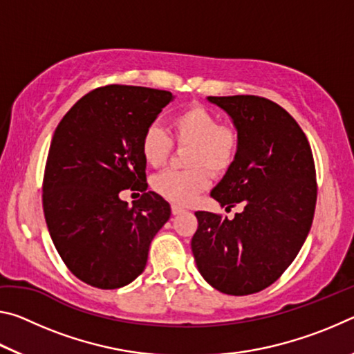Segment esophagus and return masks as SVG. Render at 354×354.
Masks as SVG:
<instances>
[{"label": "esophagus", "instance_id": "1", "mask_svg": "<svg viewBox=\"0 0 354 354\" xmlns=\"http://www.w3.org/2000/svg\"><path fill=\"white\" fill-rule=\"evenodd\" d=\"M181 212H184V209H183L181 206L171 205V214H173V215H178V214H181Z\"/></svg>", "mask_w": 354, "mask_h": 354}]
</instances>
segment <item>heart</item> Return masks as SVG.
Returning <instances> with one entry per match:
<instances>
[{"label": "heart", "mask_w": 354, "mask_h": 354, "mask_svg": "<svg viewBox=\"0 0 354 354\" xmlns=\"http://www.w3.org/2000/svg\"><path fill=\"white\" fill-rule=\"evenodd\" d=\"M173 140L158 124L145 129L140 151L145 162L160 167L173 149L189 147L185 162L189 170H165L151 179L154 192L173 203H189L195 195L209 187V171L223 175L236 162L241 149V134L232 124H220L218 117L207 107L194 104L176 113L171 120Z\"/></svg>", "instance_id": "heart-1"}]
</instances>
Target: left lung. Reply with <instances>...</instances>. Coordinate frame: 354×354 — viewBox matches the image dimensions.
Returning <instances> with one entry per match:
<instances>
[{
  "label": "left lung",
  "mask_w": 354,
  "mask_h": 354,
  "mask_svg": "<svg viewBox=\"0 0 354 354\" xmlns=\"http://www.w3.org/2000/svg\"><path fill=\"white\" fill-rule=\"evenodd\" d=\"M241 134L236 162L211 192L227 220L198 211L192 253L201 277L227 295L273 284L295 259L313 225L317 181L310 145L289 112L254 95L207 97Z\"/></svg>",
  "instance_id": "obj_1"
}]
</instances>
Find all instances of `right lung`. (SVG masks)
<instances>
[{
    "label": "right lung",
    "mask_w": 354,
    "mask_h": 354,
    "mask_svg": "<svg viewBox=\"0 0 354 354\" xmlns=\"http://www.w3.org/2000/svg\"><path fill=\"white\" fill-rule=\"evenodd\" d=\"M173 95L137 86L98 87L65 113L53 136L44 176V212L68 270L98 289H118L145 270L153 237L170 218L147 190L140 140ZM124 188L142 196L128 207Z\"/></svg>",
    "instance_id": "obj_1"
}]
</instances>
